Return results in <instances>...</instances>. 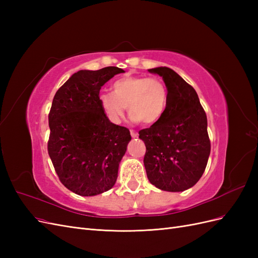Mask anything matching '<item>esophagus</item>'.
<instances>
[{
	"label": "esophagus",
	"instance_id": "1",
	"mask_svg": "<svg viewBox=\"0 0 258 258\" xmlns=\"http://www.w3.org/2000/svg\"><path fill=\"white\" fill-rule=\"evenodd\" d=\"M130 135H131V137L132 138H138V132L137 131H135V130H130Z\"/></svg>",
	"mask_w": 258,
	"mask_h": 258
}]
</instances>
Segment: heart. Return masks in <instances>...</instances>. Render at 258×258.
<instances>
[{
	"instance_id": "obj_1",
	"label": "heart",
	"mask_w": 258,
	"mask_h": 258,
	"mask_svg": "<svg viewBox=\"0 0 258 258\" xmlns=\"http://www.w3.org/2000/svg\"><path fill=\"white\" fill-rule=\"evenodd\" d=\"M168 97L167 86L159 79L124 76L112 85V93H101L99 102L114 123L121 120L127 106L132 121L154 124L165 115Z\"/></svg>"
}]
</instances>
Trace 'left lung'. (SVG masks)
I'll use <instances>...</instances> for the list:
<instances>
[{"label":"left lung","instance_id":"8db88e82","mask_svg":"<svg viewBox=\"0 0 258 258\" xmlns=\"http://www.w3.org/2000/svg\"><path fill=\"white\" fill-rule=\"evenodd\" d=\"M162 77L168 105L162 118L139 131L146 146L144 166L150 182L166 191H184L204 174L211 152L207 115L196 90L173 70H148Z\"/></svg>","mask_w":258,"mask_h":258}]
</instances>
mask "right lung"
I'll return each instance as SVG.
<instances>
[{"mask_svg": "<svg viewBox=\"0 0 258 258\" xmlns=\"http://www.w3.org/2000/svg\"><path fill=\"white\" fill-rule=\"evenodd\" d=\"M122 69L81 70L61 86L48 116V154L60 182L80 196H96L115 185L130 131L110 121L99 102L102 86Z\"/></svg>", "mask_w": 258, "mask_h": 258, "instance_id": "obj_1", "label": "right lung"}]
</instances>
